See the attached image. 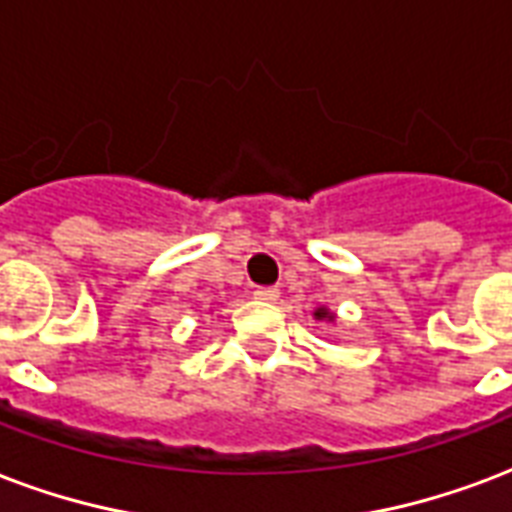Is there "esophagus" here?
<instances>
[{"instance_id": "obj_1", "label": "esophagus", "mask_w": 512, "mask_h": 512, "mask_svg": "<svg viewBox=\"0 0 512 512\" xmlns=\"http://www.w3.org/2000/svg\"><path fill=\"white\" fill-rule=\"evenodd\" d=\"M279 295H282V292L276 290V287H257L255 290V298L263 300V303H276Z\"/></svg>"}]
</instances>
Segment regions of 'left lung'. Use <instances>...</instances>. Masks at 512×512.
I'll return each instance as SVG.
<instances>
[{
    "instance_id": "left-lung-1",
    "label": "left lung",
    "mask_w": 512,
    "mask_h": 512,
    "mask_svg": "<svg viewBox=\"0 0 512 512\" xmlns=\"http://www.w3.org/2000/svg\"><path fill=\"white\" fill-rule=\"evenodd\" d=\"M314 317L322 319V322H335V314H333V311H330V308H327V306L314 308Z\"/></svg>"
}]
</instances>
